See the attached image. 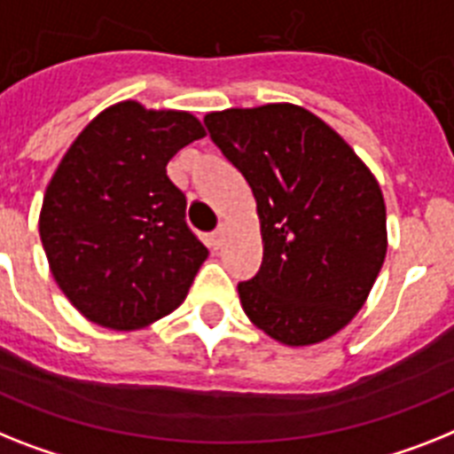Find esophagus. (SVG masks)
Masks as SVG:
<instances>
[{
	"label": "esophagus",
	"instance_id": "34e87169",
	"mask_svg": "<svg viewBox=\"0 0 454 454\" xmlns=\"http://www.w3.org/2000/svg\"><path fill=\"white\" fill-rule=\"evenodd\" d=\"M223 235H226V228H216L215 233L209 235V247H212V249H221V245H223Z\"/></svg>",
	"mask_w": 454,
	"mask_h": 454
}]
</instances>
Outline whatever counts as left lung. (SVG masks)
I'll use <instances>...</instances> for the list:
<instances>
[{
  "label": "left lung",
  "instance_id": "obj_1",
  "mask_svg": "<svg viewBox=\"0 0 454 454\" xmlns=\"http://www.w3.org/2000/svg\"><path fill=\"white\" fill-rule=\"evenodd\" d=\"M209 138L256 196L262 262L242 309L288 346L333 337L363 309L386 261V203L346 140L293 104L205 115Z\"/></svg>",
  "mask_w": 454,
  "mask_h": 454
}]
</instances>
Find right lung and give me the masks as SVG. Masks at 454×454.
Returning a JSON list of instances; mask_svg holds the SVG:
<instances>
[{"mask_svg":"<svg viewBox=\"0 0 454 454\" xmlns=\"http://www.w3.org/2000/svg\"><path fill=\"white\" fill-rule=\"evenodd\" d=\"M203 136L189 113L124 101L64 154L45 189L41 242L55 281L90 321L136 330L186 298L207 249L166 166Z\"/></svg>","mask_w":454,"mask_h":454,"instance_id":"add662e5","label":"right lung"}]
</instances>
